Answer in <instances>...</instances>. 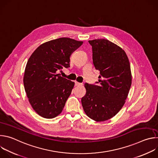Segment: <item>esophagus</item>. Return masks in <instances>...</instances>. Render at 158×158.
I'll return each instance as SVG.
<instances>
[{"instance_id": "34e87169", "label": "esophagus", "mask_w": 158, "mask_h": 158, "mask_svg": "<svg viewBox=\"0 0 158 158\" xmlns=\"http://www.w3.org/2000/svg\"><path fill=\"white\" fill-rule=\"evenodd\" d=\"M75 84H76V85H77V86H79V85H82V83H79V82H77V81H76V82H75Z\"/></svg>"}]
</instances>
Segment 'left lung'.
I'll list each match as a JSON object with an SVG mask.
<instances>
[{"mask_svg": "<svg viewBox=\"0 0 158 158\" xmlns=\"http://www.w3.org/2000/svg\"><path fill=\"white\" fill-rule=\"evenodd\" d=\"M93 60L99 71V84H84L81 102L85 114L96 122L113 118L123 107L132 83L129 59L125 51L107 39L89 40Z\"/></svg>", "mask_w": 158, "mask_h": 158, "instance_id": "1", "label": "left lung"}]
</instances>
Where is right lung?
<instances>
[{"label":"right lung","mask_w":158,"mask_h":158,"mask_svg":"<svg viewBox=\"0 0 158 158\" xmlns=\"http://www.w3.org/2000/svg\"><path fill=\"white\" fill-rule=\"evenodd\" d=\"M82 44L61 37L42 44L30 56L23 78L24 89L32 107L41 117L52 119L62 112L74 82L57 72L69 67L71 54Z\"/></svg>","instance_id":"add662e5"}]
</instances>
